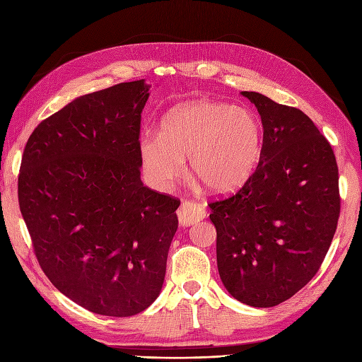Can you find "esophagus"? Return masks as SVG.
<instances>
[{"instance_id": "34e87169", "label": "esophagus", "mask_w": 362, "mask_h": 362, "mask_svg": "<svg viewBox=\"0 0 362 362\" xmlns=\"http://www.w3.org/2000/svg\"><path fill=\"white\" fill-rule=\"evenodd\" d=\"M177 214H178V221L182 226H190L196 222L202 221V218L206 214V211H205V208L198 202L184 201L181 204V206L178 208Z\"/></svg>"}]
</instances>
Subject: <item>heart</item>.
Listing matches in <instances>:
<instances>
[{
    "mask_svg": "<svg viewBox=\"0 0 362 362\" xmlns=\"http://www.w3.org/2000/svg\"><path fill=\"white\" fill-rule=\"evenodd\" d=\"M261 151V125L246 108L201 100L164 117L160 136L140 139L148 177L169 185L189 158L193 180L217 194L234 192L254 172Z\"/></svg>",
    "mask_w": 362,
    "mask_h": 362,
    "instance_id": "b5f03b06",
    "label": "heart"
}]
</instances>
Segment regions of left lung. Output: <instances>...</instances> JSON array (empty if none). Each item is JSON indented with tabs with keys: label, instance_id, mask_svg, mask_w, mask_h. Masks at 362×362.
<instances>
[{
	"label": "left lung",
	"instance_id": "left-lung-1",
	"mask_svg": "<svg viewBox=\"0 0 362 362\" xmlns=\"http://www.w3.org/2000/svg\"><path fill=\"white\" fill-rule=\"evenodd\" d=\"M262 146L242 189L213 201L217 269L237 300L270 308L308 284L327 254L339 217L332 146L302 110L257 92Z\"/></svg>",
	"mask_w": 362,
	"mask_h": 362
}]
</instances>
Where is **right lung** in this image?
Segmentation results:
<instances>
[{
	"label": "right lung",
	"mask_w": 362,
	"mask_h": 362,
	"mask_svg": "<svg viewBox=\"0 0 362 362\" xmlns=\"http://www.w3.org/2000/svg\"><path fill=\"white\" fill-rule=\"evenodd\" d=\"M145 80L76 98L33 131L18 201L33 249L60 293L112 317L139 314L166 275L180 199L140 180Z\"/></svg>",
	"instance_id": "add662e5"
}]
</instances>
